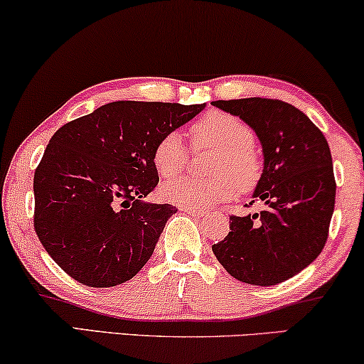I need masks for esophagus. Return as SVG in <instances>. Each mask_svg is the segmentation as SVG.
Wrapping results in <instances>:
<instances>
[{"mask_svg": "<svg viewBox=\"0 0 364 364\" xmlns=\"http://www.w3.org/2000/svg\"><path fill=\"white\" fill-rule=\"evenodd\" d=\"M181 210L188 213V215H193V217H202L203 213H205L203 210H198V208H193V207H181Z\"/></svg>", "mask_w": 364, "mask_h": 364, "instance_id": "esophagus-1", "label": "esophagus"}]
</instances>
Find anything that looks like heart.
<instances>
[{"instance_id":"b5f03b06","label":"heart","mask_w":364,"mask_h":364,"mask_svg":"<svg viewBox=\"0 0 364 364\" xmlns=\"http://www.w3.org/2000/svg\"><path fill=\"white\" fill-rule=\"evenodd\" d=\"M196 149H213L208 172L212 177H186L167 182L162 187L166 200L181 207L203 208L252 188L262 176V159L253 147L255 136L243 119L233 114L213 111L198 119L191 127ZM154 167L162 178H173L186 168L188 151L181 134L168 132L157 142L152 154Z\"/></svg>"}]
</instances>
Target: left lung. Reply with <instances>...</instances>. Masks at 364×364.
<instances>
[{"label":"left lung","instance_id":"left-lung-1","mask_svg":"<svg viewBox=\"0 0 364 364\" xmlns=\"http://www.w3.org/2000/svg\"><path fill=\"white\" fill-rule=\"evenodd\" d=\"M212 104L255 131L265 159L250 202L263 208L245 217L230 215V232L212 250L237 280L277 285L310 265L328 240L336 196L330 146L300 109L278 99Z\"/></svg>","mask_w":364,"mask_h":364}]
</instances>
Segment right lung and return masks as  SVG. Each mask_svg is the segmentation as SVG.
<instances>
[{
	"label": "right lung",
	"instance_id": "right-lung-1",
	"mask_svg": "<svg viewBox=\"0 0 364 364\" xmlns=\"http://www.w3.org/2000/svg\"><path fill=\"white\" fill-rule=\"evenodd\" d=\"M203 107L117 101L58 129L34 171V230L69 277L109 288L146 265L177 212L142 202L159 183L154 149Z\"/></svg>",
	"mask_w": 364,
	"mask_h": 364
}]
</instances>
